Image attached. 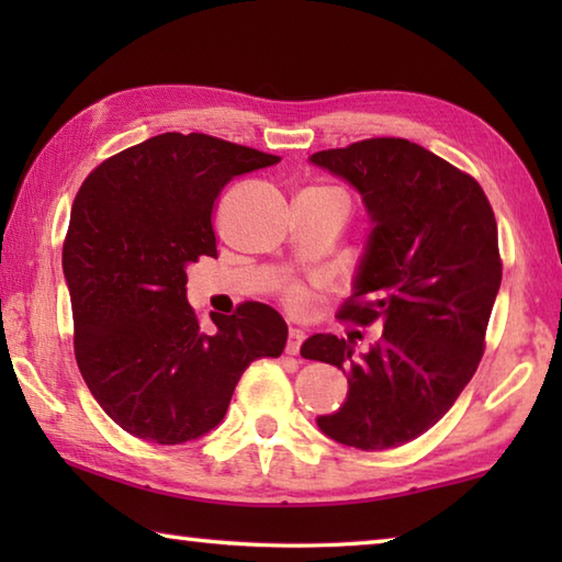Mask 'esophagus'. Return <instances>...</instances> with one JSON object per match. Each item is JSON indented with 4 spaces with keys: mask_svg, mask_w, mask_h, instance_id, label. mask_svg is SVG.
<instances>
[{
    "mask_svg": "<svg viewBox=\"0 0 562 562\" xmlns=\"http://www.w3.org/2000/svg\"><path fill=\"white\" fill-rule=\"evenodd\" d=\"M302 341H304V329H300V327H290L288 347H284V351H288V355H300Z\"/></svg>",
    "mask_w": 562,
    "mask_h": 562,
    "instance_id": "esophagus-1",
    "label": "esophagus"
}]
</instances>
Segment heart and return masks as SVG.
Wrapping results in <instances>:
<instances>
[{
    "mask_svg": "<svg viewBox=\"0 0 562 562\" xmlns=\"http://www.w3.org/2000/svg\"><path fill=\"white\" fill-rule=\"evenodd\" d=\"M288 300H290L292 307H302V304L307 302V297H304V292H302V290H292V292L288 294Z\"/></svg>",
    "mask_w": 562,
    "mask_h": 562,
    "instance_id": "b5f03b06",
    "label": "heart"
}]
</instances>
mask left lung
Here are the masks:
<instances>
[{
    "label": "left lung",
    "instance_id": "left-lung-1",
    "mask_svg": "<svg viewBox=\"0 0 562 562\" xmlns=\"http://www.w3.org/2000/svg\"><path fill=\"white\" fill-rule=\"evenodd\" d=\"M310 164L347 180L372 225L339 319L382 325L359 357L335 335L302 345L349 384L317 426L361 451L394 449L429 431L475 374L503 274L496 217L471 176L406 138L319 150Z\"/></svg>",
    "mask_w": 562,
    "mask_h": 562
}]
</instances>
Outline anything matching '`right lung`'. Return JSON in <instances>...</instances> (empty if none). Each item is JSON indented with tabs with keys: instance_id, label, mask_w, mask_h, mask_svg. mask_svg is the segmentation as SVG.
<instances>
[{
	"instance_id": "right-lung-1",
	"label": "right lung",
	"mask_w": 562,
	"mask_h": 562,
	"mask_svg": "<svg viewBox=\"0 0 562 562\" xmlns=\"http://www.w3.org/2000/svg\"><path fill=\"white\" fill-rule=\"evenodd\" d=\"M280 164L205 133H160L83 180L64 243L76 364L123 431L173 446L201 439L250 361L280 357L288 325L268 304L237 315L188 304V265L215 258L213 205L233 178Z\"/></svg>"
}]
</instances>
